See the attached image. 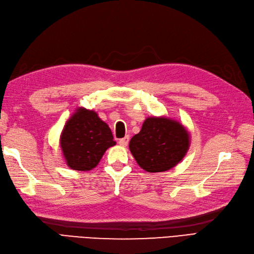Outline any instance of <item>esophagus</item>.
Segmentation results:
<instances>
[{
	"mask_svg": "<svg viewBox=\"0 0 254 254\" xmlns=\"http://www.w3.org/2000/svg\"><path fill=\"white\" fill-rule=\"evenodd\" d=\"M128 142H129V137L128 136L120 139V141H118V143H120V145H122V146H127Z\"/></svg>",
	"mask_w": 254,
	"mask_h": 254,
	"instance_id": "obj_1",
	"label": "esophagus"
}]
</instances>
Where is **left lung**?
<instances>
[{"mask_svg":"<svg viewBox=\"0 0 254 254\" xmlns=\"http://www.w3.org/2000/svg\"><path fill=\"white\" fill-rule=\"evenodd\" d=\"M190 146V133L170 117H148L141 130L129 142L138 165L148 173L170 171L182 161Z\"/></svg>","mask_w":254,"mask_h":254,"instance_id":"left-lung-1","label":"left lung"}]
</instances>
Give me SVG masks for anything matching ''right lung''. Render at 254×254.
I'll return each instance as SVG.
<instances>
[{
  "label": "right lung",
  "instance_id": "obj_1",
  "mask_svg": "<svg viewBox=\"0 0 254 254\" xmlns=\"http://www.w3.org/2000/svg\"><path fill=\"white\" fill-rule=\"evenodd\" d=\"M115 144L108 124L97 112L84 108H78L69 117L60 137L66 164L74 171H91Z\"/></svg>",
  "mask_w": 254,
  "mask_h": 254
}]
</instances>
